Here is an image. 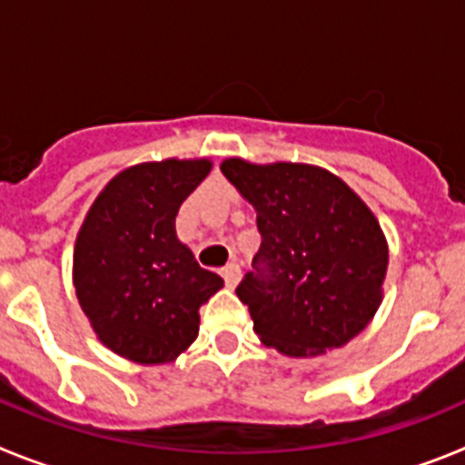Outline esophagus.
<instances>
[{"label":"esophagus","instance_id":"obj_1","mask_svg":"<svg viewBox=\"0 0 465 465\" xmlns=\"http://www.w3.org/2000/svg\"><path fill=\"white\" fill-rule=\"evenodd\" d=\"M223 279H225V286H228V289H235L237 283H240V277H242V270H240V265H237V262H230V265H225L223 268Z\"/></svg>","mask_w":465,"mask_h":465}]
</instances>
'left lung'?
I'll return each mask as SVG.
<instances>
[{"label": "left lung", "instance_id": "8db88e82", "mask_svg": "<svg viewBox=\"0 0 465 465\" xmlns=\"http://www.w3.org/2000/svg\"><path fill=\"white\" fill-rule=\"evenodd\" d=\"M221 172L256 209L261 249L237 286L265 347L305 359L354 340L380 310L389 244L371 207L332 172L228 158Z\"/></svg>", "mask_w": 465, "mask_h": 465}]
</instances>
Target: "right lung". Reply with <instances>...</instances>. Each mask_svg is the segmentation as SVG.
<instances>
[{
  "instance_id": "add662e5",
  "label": "right lung",
  "mask_w": 465,
  "mask_h": 465,
  "mask_svg": "<svg viewBox=\"0 0 465 465\" xmlns=\"http://www.w3.org/2000/svg\"><path fill=\"white\" fill-rule=\"evenodd\" d=\"M212 160L139 163L118 172L85 213L72 279L94 335L139 365L176 361L197 338L200 307L223 286L176 237L182 203Z\"/></svg>"
}]
</instances>
